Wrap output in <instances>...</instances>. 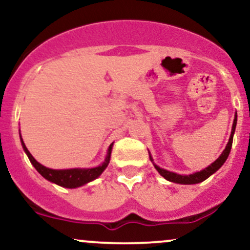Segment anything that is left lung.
Masks as SVG:
<instances>
[{
	"label": "left lung",
	"instance_id": "left-lung-1",
	"mask_svg": "<svg viewBox=\"0 0 250 250\" xmlns=\"http://www.w3.org/2000/svg\"><path fill=\"white\" fill-rule=\"evenodd\" d=\"M236 122H237V114H235L233 127H231L230 137H229V141H228V143H227L225 150H223L222 154L217 157V160H215V161L211 163L210 166H208L207 168L202 169V170L196 171V173L189 174V175H181V174L173 173V171L166 170V169H163V168H160L159 166H156L154 163V160H153V157H151L150 154H149V159H150V161L153 162L155 169L159 171L160 175L165 177L166 180L170 181V182L179 183V185H196V183L202 182V181L207 180L210 175H213L215 171L219 170V169L223 166V163L226 162V160L228 159L229 153H230V149H231V145H233V137H234V133H235V128H236Z\"/></svg>",
	"mask_w": 250,
	"mask_h": 250
}]
</instances>
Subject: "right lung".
<instances>
[{"label":"right lung","instance_id":"1","mask_svg":"<svg viewBox=\"0 0 250 250\" xmlns=\"http://www.w3.org/2000/svg\"><path fill=\"white\" fill-rule=\"evenodd\" d=\"M20 139H21L22 147H23L24 153L27 154L28 159L30 160L31 165L35 167V169L40 174L44 177L45 180L50 181V182L55 183L57 186H61L64 188H79L81 186L87 185V183L91 182L101 175L104 169L108 167L109 161H110V155L111 149H113V145L111 143L108 148L107 156H105L104 162L102 165L97 166L94 168H71V169H51L42 166L33 157V155L29 153L27 147H25L23 140H22L21 134H20Z\"/></svg>","mask_w":250,"mask_h":250}]
</instances>
